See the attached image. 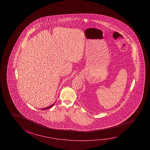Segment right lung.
<instances>
[{"label":"right lung","mask_w":150,"mask_h":150,"mask_svg":"<svg viewBox=\"0 0 150 150\" xmlns=\"http://www.w3.org/2000/svg\"><path fill=\"white\" fill-rule=\"evenodd\" d=\"M55 103V102L54 103L53 105H51V106H49V107H47V108H43V109H42V110H45V109H49V108H51L52 107H53V105H54V103Z\"/></svg>","instance_id":"1"}]
</instances>
